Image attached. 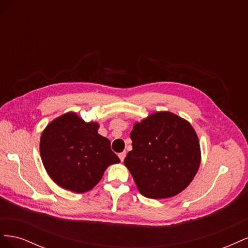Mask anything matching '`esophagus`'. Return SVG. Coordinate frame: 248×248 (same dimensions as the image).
<instances>
[{"label":"esophagus","instance_id":"1","mask_svg":"<svg viewBox=\"0 0 248 248\" xmlns=\"http://www.w3.org/2000/svg\"><path fill=\"white\" fill-rule=\"evenodd\" d=\"M125 156H126V152H122V153L119 154V158H120V160H121L122 162H123L124 159H125Z\"/></svg>","mask_w":248,"mask_h":248}]
</instances>
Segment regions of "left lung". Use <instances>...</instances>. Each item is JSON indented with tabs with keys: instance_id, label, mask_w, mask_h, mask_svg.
I'll return each mask as SVG.
<instances>
[{
	"instance_id": "1",
	"label": "left lung",
	"mask_w": 248,
	"mask_h": 248,
	"mask_svg": "<svg viewBox=\"0 0 248 248\" xmlns=\"http://www.w3.org/2000/svg\"><path fill=\"white\" fill-rule=\"evenodd\" d=\"M130 139L132 150L124 164L144 197H175L197 175L201 147L187 120L170 111H156L134 123Z\"/></svg>"
}]
</instances>
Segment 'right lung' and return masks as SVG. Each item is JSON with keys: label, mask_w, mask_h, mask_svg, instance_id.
Listing matches in <instances>:
<instances>
[{"label": "right lung", "mask_w": 248, "mask_h": 248, "mask_svg": "<svg viewBox=\"0 0 248 248\" xmlns=\"http://www.w3.org/2000/svg\"><path fill=\"white\" fill-rule=\"evenodd\" d=\"M98 122H85L68 111L42 131L40 156L48 176L62 188L77 193L93 189L104 171L119 163L110 141L98 133Z\"/></svg>", "instance_id": "right-lung-1"}]
</instances>
